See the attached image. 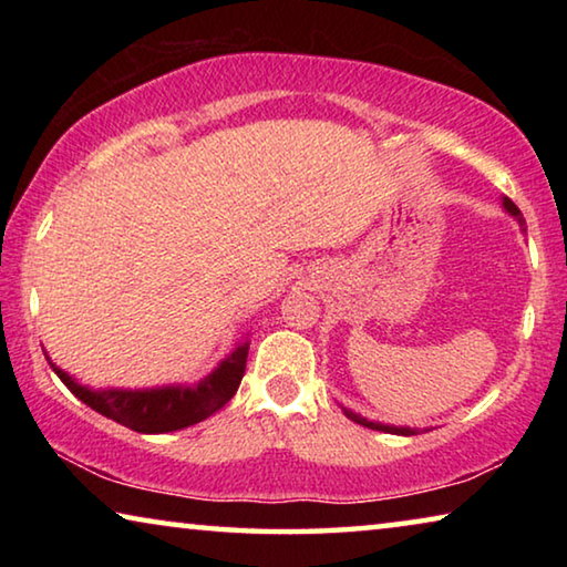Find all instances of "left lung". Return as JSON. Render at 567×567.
I'll list each match as a JSON object with an SVG mask.
<instances>
[{"instance_id": "1", "label": "left lung", "mask_w": 567, "mask_h": 567, "mask_svg": "<svg viewBox=\"0 0 567 567\" xmlns=\"http://www.w3.org/2000/svg\"><path fill=\"white\" fill-rule=\"evenodd\" d=\"M503 207H505V213L511 215V217H515L517 219V225H520V229L525 233V219H523V215H520V209L515 207V203L513 199H507V197H503ZM342 408V405H340ZM342 412L344 415H348L350 420H354L358 422V425H362V427H370V430H380V433H390V435H417L420 430L417 427H405V425H388V422H372V420H368V417H362V415H358V412H352V410H348V408H342Z\"/></svg>"}]
</instances>
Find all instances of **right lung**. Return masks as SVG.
<instances>
[{
	"label": "right lung",
	"mask_w": 567,
	"mask_h": 567,
	"mask_svg": "<svg viewBox=\"0 0 567 567\" xmlns=\"http://www.w3.org/2000/svg\"><path fill=\"white\" fill-rule=\"evenodd\" d=\"M247 350L249 340L237 342V348L219 360L217 368L205 375L199 382H177V385H162V388H107V390H92L82 382H76L70 372L50 360V368L56 372L74 398H80L84 405L97 410L100 415L110 417L120 425L134 430V433L145 435H162L172 433V430H182L203 422L213 415L219 408L227 405V400L235 398V392L243 382L245 364H247Z\"/></svg>",
	"instance_id": "right-lung-1"
}]
</instances>
